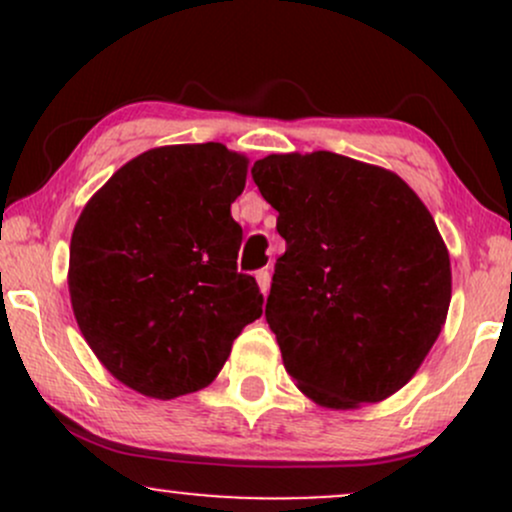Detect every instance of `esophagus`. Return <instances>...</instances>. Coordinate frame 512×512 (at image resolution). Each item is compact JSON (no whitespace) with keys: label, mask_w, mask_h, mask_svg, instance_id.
Returning <instances> with one entry per match:
<instances>
[{"label":"esophagus","mask_w":512,"mask_h":512,"mask_svg":"<svg viewBox=\"0 0 512 512\" xmlns=\"http://www.w3.org/2000/svg\"><path fill=\"white\" fill-rule=\"evenodd\" d=\"M255 279H257V286H260V291L267 293L269 284H272V274H269L267 269H260V272L255 274Z\"/></svg>","instance_id":"esophagus-1"}]
</instances>
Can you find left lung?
<instances>
[{"instance_id": "obj_1", "label": "left lung", "mask_w": 512, "mask_h": 512, "mask_svg": "<svg viewBox=\"0 0 512 512\" xmlns=\"http://www.w3.org/2000/svg\"><path fill=\"white\" fill-rule=\"evenodd\" d=\"M286 252L267 298L286 373L327 409L383 402L419 370L450 308V255L392 170L332 151L252 166Z\"/></svg>"}]
</instances>
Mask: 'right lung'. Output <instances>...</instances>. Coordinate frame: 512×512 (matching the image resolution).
<instances>
[{
    "mask_svg": "<svg viewBox=\"0 0 512 512\" xmlns=\"http://www.w3.org/2000/svg\"><path fill=\"white\" fill-rule=\"evenodd\" d=\"M248 158L223 144L158 146L132 158L81 211L69 245L79 330L122 385L154 399L207 387L233 339L262 315L238 274L231 204Z\"/></svg>",
    "mask_w": 512,
    "mask_h": 512,
    "instance_id": "1",
    "label": "right lung"
}]
</instances>
